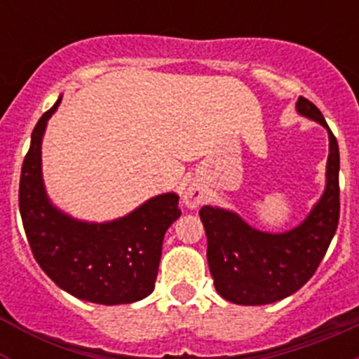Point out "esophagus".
<instances>
[{"label":"esophagus","mask_w":359,"mask_h":359,"mask_svg":"<svg viewBox=\"0 0 359 359\" xmlns=\"http://www.w3.org/2000/svg\"><path fill=\"white\" fill-rule=\"evenodd\" d=\"M205 198H207V196H205V189H203L199 183H192V185L185 190L183 201H185L187 207L196 208V207H199L203 201H205Z\"/></svg>","instance_id":"esophagus-1"}]
</instances>
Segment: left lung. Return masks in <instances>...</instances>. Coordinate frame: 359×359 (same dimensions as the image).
I'll use <instances>...</instances> for the list:
<instances>
[{
  "instance_id": "1",
  "label": "left lung",
  "mask_w": 359,
  "mask_h": 359,
  "mask_svg": "<svg viewBox=\"0 0 359 359\" xmlns=\"http://www.w3.org/2000/svg\"><path fill=\"white\" fill-rule=\"evenodd\" d=\"M297 109L329 131L327 185L306 221L284 233H266L248 226L233 212L208 205L199 210L207 231V259L214 286L228 302L264 306L293 294L315 275L338 228V142L322 111L311 100L298 97Z\"/></svg>"
}]
</instances>
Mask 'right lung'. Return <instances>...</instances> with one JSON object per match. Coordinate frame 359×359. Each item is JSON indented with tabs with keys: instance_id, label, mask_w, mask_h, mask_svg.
I'll use <instances>...</instances> for the list:
<instances>
[{
	"instance_id": "1",
	"label": "right lung",
	"mask_w": 359,
	"mask_h": 359,
	"mask_svg": "<svg viewBox=\"0 0 359 359\" xmlns=\"http://www.w3.org/2000/svg\"><path fill=\"white\" fill-rule=\"evenodd\" d=\"M50 107L32 131V144L19 180V212L37 264L61 290L95 304H131L154 290L161 244L176 221V194L149 199L129 215L111 223L75 221L52 207L41 176V142Z\"/></svg>"
}]
</instances>
